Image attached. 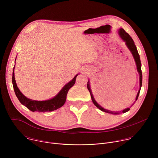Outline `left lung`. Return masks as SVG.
Instances as JSON below:
<instances>
[{"instance_id": "obj_1", "label": "left lung", "mask_w": 158, "mask_h": 158, "mask_svg": "<svg viewBox=\"0 0 158 158\" xmlns=\"http://www.w3.org/2000/svg\"><path fill=\"white\" fill-rule=\"evenodd\" d=\"M118 33H119V35L120 36V37L121 38V39L125 42V44L126 45L127 48H128V49L130 51V52H131L133 57H134V61H135V63H136V67H137V71L139 73V89L138 91V93L137 94V96H136V100H135V101L134 102V103L131 105L133 106L134 104L136 102V101H137L138 98V96L139 95V93H140V91H141V86H142V81H143V75H142V71H141V60H140V57H139V55L138 54V50H137V48H136V45H135L132 39L131 38V37L126 32V31L123 29V28H120L118 30ZM87 89L89 90V91L90 93V94H91V99H92V101L94 103V104L99 109L103 111V112H107V113H109V114H121V112H114V111H112V110H108V109H104V107H102L101 106H100L97 102L95 100L94 96H93V93H92V91H91V86H90V81L89 79L88 80V82H87ZM130 109V107H127V108H126L124 109V110H122L121 112H123V113H124V112H127L128 110H129Z\"/></svg>"}]
</instances>
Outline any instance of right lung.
Masks as SVG:
<instances>
[{
  "label": "right lung",
  "mask_w": 158,
  "mask_h": 158,
  "mask_svg": "<svg viewBox=\"0 0 158 158\" xmlns=\"http://www.w3.org/2000/svg\"><path fill=\"white\" fill-rule=\"evenodd\" d=\"M14 68L15 65L14 67V70L12 73V84L15 94L17 98H18L19 101L20 102V103L25 106L27 108H28L32 112H51L62 107L65 102L67 93H68L69 90L74 85L76 77L78 76V74H76L75 77L71 81L67 82L61 89V90L58 93V94H56L52 98L45 101H35L27 98L20 92L15 82L14 76Z\"/></svg>",
  "instance_id": "1"
}]
</instances>
